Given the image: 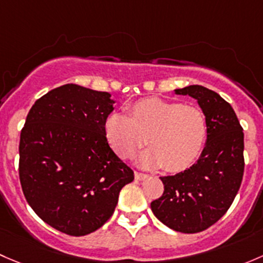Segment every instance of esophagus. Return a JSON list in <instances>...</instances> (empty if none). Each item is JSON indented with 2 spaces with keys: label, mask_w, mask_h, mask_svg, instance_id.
Instances as JSON below:
<instances>
[{
  "label": "esophagus",
  "mask_w": 263,
  "mask_h": 263,
  "mask_svg": "<svg viewBox=\"0 0 263 263\" xmlns=\"http://www.w3.org/2000/svg\"><path fill=\"white\" fill-rule=\"evenodd\" d=\"M134 176H135V180L138 181H142V180H145V178H148V175H145V173H142V172H138V171H135Z\"/></svg>",
  "instance_id": "1"
}]
</instances>
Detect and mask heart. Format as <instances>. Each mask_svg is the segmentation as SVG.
I'll use <instances>...</instances> for the list:
<instances>
[{"label": "heart", "mask_w": 263, "mask_h": 263, "mask_svg": "<svg viewBox=\"0 0 263 263\" xmlns=\"http://www.w3.org/2000/svg\"><path fill=\"white\" fill-rule=\"evenodd\" d=\"M124 114H111L105 121V135L120 158H130L144 145L139 162L167 172L189 168L204 148L208 135L205 114L196 106L149 97L134 102Z\"/></svg>", "instance_id": "1"}]
</instances>
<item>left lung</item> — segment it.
I'll list each match as a JSON object with an SVG mask.
<instances>
[{
	"label": "left lung",
	"instance_id": "8db88e82",
	"mask_svg": "<svg viewBox=\"0 0 263 263\" xmlns=\"http://www.w3.org/2000/svg\"><path fill=\"white\" fill-rule=\"evenodd\" d=\"M197 100L208 124L206 145L190 168L163 176L164 191L152 212L168 228L199 233L231 208L245 172V134L234 110L216 92L199 85L176 90Z\"/></svg>",
	"mask_w": 263,
	"mask_h": 263
}]
</instances>
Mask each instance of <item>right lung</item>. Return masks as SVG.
<instances>
[{
  "mask_svg": "<svg viewBox=\"0 0 263 263\" xmlns=\"http://www.w3.org/2000/svg\"><path fill=\"white\" fill-rule=\"evenodd\" d=\"M110 96L73 83L54 88L35 101L20 134L26 201L42 220L73 237L101 228L134 180L105 135Z\"/></svg>",
  "mask_w": 263,
  "mask_h": 263,
  "instance_id": "right-lung-1",
  "label": "right lung"
}]
</instances>
